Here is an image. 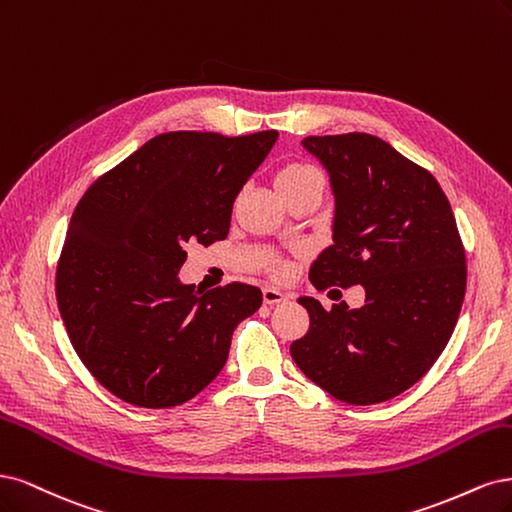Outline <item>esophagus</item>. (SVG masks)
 Here are the masks:
<instances>
[{
    "mask_svg": "<svg viewBox=\"0 0 512 512\" xmlns=\"http://www.w3.org/2000/svg\"><path fill=\"white\" fill-rule=\"evenodd\" d=\"M263 302L270 304V306L283 304V302H287V295L276 291V289H272V287H266V289H263Z\"/></svg>",
    "mask_w": 512,
    "mask_h": 512,
    "instance_id": "34e87169",
    "label": "esophagus"
}]
</instances>
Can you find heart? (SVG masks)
<instances>
[{"instance_id": "obj_1", "label": "heart", "mask_w": 512, "mask_h": 512, "mask_svg": "<svg viewBox=\"0 0 512 512\" xmlns=\"http://www.w3.org/2000/svg\"><path fill=\"white\" fill-rule=\"evenodd\" d=\"M274 183H276L280 197L287 200L289 195L310 189V187L323 189L325 180H323V174L315 166H310V163L291 161L276 172ZM261 263H263V270L270 272L272 276H287L291 270V261L283 255H276V253H268L261 259Z\"/></svg>"}]
</instances>
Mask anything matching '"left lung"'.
Segmentation results:
<instances>
[{
    "label": "left lung",
    "instance_id": "obj_1",
    "mask_svg": "<svg viewBox=\"0 0 512 512\" xmlns=\"http://www.w3.org/2000/svg\"><path fill=\"white\" fill-rule=\"evenodd\" d=\"M332 180L334 244L310 268L319 291L361 285L366 302L300 298L308 332L291 357L346 404L395 398L434 366L466 295V253L438 180L385 140L353 131L302 140Z\"/></svg>",
    "mask_w": 512,
    "mask_h": 512
}]
</instances>
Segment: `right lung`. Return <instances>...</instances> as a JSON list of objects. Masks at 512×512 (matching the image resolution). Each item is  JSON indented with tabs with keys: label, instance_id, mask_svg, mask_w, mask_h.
I'll return each mask as SVG.
<instances>
[{
	"label": "right lung",
	"instance_id": "obj_1",
	"mask_svg": "<svg viewBox=\"0 0 512 512\" xmlns=\"http://www.w3.org/2000/svg\"><path fill=\"white\" fill-rule=\"evenodd\" d=\"M274 129L227 138L168 131L82 195L57 263V304L82 364L142 408L185 404L223 370L232 334L261 306L253 285H183L185 246L225 240L236 195Z\"/></svg>",
	"mask_w": 512,
	"mask_h": 512
}]
</instances>
